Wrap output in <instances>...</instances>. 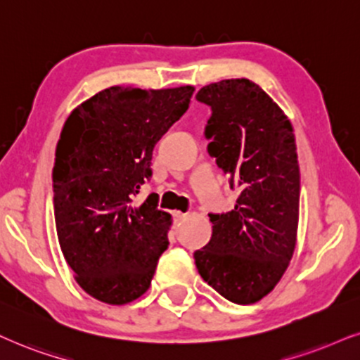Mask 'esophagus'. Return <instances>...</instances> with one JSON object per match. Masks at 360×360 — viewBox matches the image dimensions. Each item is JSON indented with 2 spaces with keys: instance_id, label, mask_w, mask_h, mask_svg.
Listing matches in <instances>:
<instances>
[{
  "instance_id": "obj_1",
  "label": "esophagus",
  "mask_w": 360,
  "mask_h": 360,
  "mask_svg": "<svg viewBox=\"0 0 360 360\" xmlns=\"http://www.w3.org/2000/svg\"><path fill=\"white\" fill-rule=\"evenodd\" d=\"M173 215H175V221H176V224H180L181 220H185V219H187V217H188V214H184V212H175V214H173Z\"/></svg>"
}]
</instances>
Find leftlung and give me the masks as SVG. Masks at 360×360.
Wrapping results in <instances>:
<instances>
[{"mask_svg":"<svg viewBox=\"0 0 360 360\" xmlns=\"http://www.w3.org/2000/svg\"><path fill=\"white\" fill-rule=\"evenodd\" d=\"M197 100L212 106L208 152L240 195L233 210L208 215L214 232L195 252V264L230 302L255 304L274 290L295 250L300 170L294 127L247 78L210 83Z\"/></svg>","mask_w":360,"mask_h":360,"instance_id":"obj_1","label":"left lung"}]
</instances>
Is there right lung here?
Segmentation results:
<instances>
[{"instance_id":"add662e5","label":"right lung","mask_w":360,"mask_h":360,"mask_svg":"<svg viewBox=\"0 0 360 360\" xmlns=\"http://www.w3.org/2000/svg\"><path fill=\"white\" fill-rule=\"evenodd\" d=\"M193 91L110 86L65 122L53 168L58 242L75 281L100 302L143 295L168 248L172 215L158 210L157 193L133 200L153 175V146L187 112Z\"/></svg>"}]
</instances>
